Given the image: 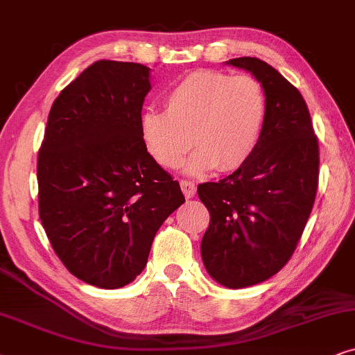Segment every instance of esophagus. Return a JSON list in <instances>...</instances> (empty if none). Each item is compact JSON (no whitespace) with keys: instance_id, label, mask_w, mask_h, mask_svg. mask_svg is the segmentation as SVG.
Listing matches in <instances>:
<instances>
[{"instance_id":"1","label":"esophagus","mask_w":355,"mask_h":355,"mask_svg":"<svg viewBox=\"0 0 355 355\" xmlns=\"http://www.w3.org/2000/svg\"><path fill=\"white\" fill-rule=\"evenodd\" d=\"M180 187H182L183 195H185V198H188V200L195 196V193H196L195 183L190 182V180H182V182H180Z\"/></svg>"}]
</instances>
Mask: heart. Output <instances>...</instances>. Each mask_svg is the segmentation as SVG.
Listing matches in <instances>:
<instances>
[{
	"label": "heart",
	"mask_w": 355,
	"mask_h": 355,
	"mask_svg": "<svg viewBox=\"0 0 355 355\" xmlns=\"http://www.w3.org/2000/svg\"><path fill=\"white\" fill-rule=\"evenodd\" d=\"M167 110H146L141 136L155 162L190 173L243 167L257 150L266 123V96L253 76L200 69L170 89Z\"/></svg>",
	"instance_id": "b5f03b06"
}]
</instances>
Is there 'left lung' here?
Instances as JSON below:
<instances>
[{"label":"left lung","mask_w":355,"mask_h":355,"mask_svg":"<svg viewBox=\"0 0 355 355\" xmlns=\"http://www.w3.org/2000/svg\"><path fill=\"white\" fill-rule=\"evenodd\" d=\"M250 71L266 96V123L252 159L198 187L211 220L201 257L212 279L242 289L269 279L295 252L318 190V139L302 94L252 56L227 61Z\"/></svg>","instance_id":"8db88e82"}]
</instances>
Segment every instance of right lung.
<instances>
[{"label":"right lung","instance_id":"obj_1","mask_svg":"<svg viewBox=\"0 0 355 355\" xmlns=\"http://www.w3.org/2000/svg\"><path fill=\"white\" fill-rule=\"evenodd\" d=\"M149 78L144 64L96 61L55 98L39 150L46 237L73 276L102 289L136 279L159 227L185 202L141 136Z\"/></svg>","mask_w":355,"mask_h":355}]
</instances>
